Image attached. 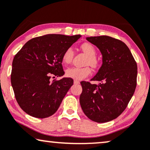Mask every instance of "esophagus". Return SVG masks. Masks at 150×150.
<instances>
[{
  "label": "esophagus",
  "instance_id": "esophagus-1",
  "mask_svg": "<svg viewBox=\"0 0 150 150\" xmlns=\"http://www.w3.org/2000/svg\"><path fill=\"white\" fill-rule=\"evenodd\" d=\"M74 83L76 84V85H78V84H80V81H77V80H74Z\"/></svg>",
  "mask_w": 150,
  "mask_h": 150
}]
</instances>
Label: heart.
Instances as JSON below:
<instances>
[{"mask_svg": "<svg viewBox=\"0 0 150 150\" xmlns=\"http://www.w3.org/2000/svg\"><path fill=\"white\" fill-rule=\"evenodd\" d=\"M81 48L86 54L88 55V58L86 61V64L90 65L93 68H96L98 66V60L96 57V50L93 45L89 43H84L81 45ZM74 57V50L71 47H69L62 56L63 63L65 64H69L72 60ZM91 74V69L89 66L85 67H69L65 71V75L67 77L71 79L81 81L83 80Z\"/></svg>", "mask_w": 150, "mask_h": 150, "instance_id": "obj_1", "label": "heart"}]
</instances>
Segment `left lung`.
<instances>
[{
	"label": "left lung",
	"instance_id": "left-lung-1",
	"mask_svg": "<svg viewBox=\"0 0 150 150\" xmlns=\"http://www.w3.org/2000/svg\"><path fill=\"white\" fill-rule=\"evenodd\" d=\"M100 49L102 65L91 81L81 82L80 104L84 113L98 123L110 122L120 116L132 98L137 87V65L128 47L111 37L87 38Z\"/></svg>",
	"mask_w": 150,
	"mask_h": 150
}]
</instances>
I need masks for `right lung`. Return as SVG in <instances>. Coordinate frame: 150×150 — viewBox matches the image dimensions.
Here are the masks:
<instances>
[{"mask_svg":"<svg viewBox=\"0 0 150 150\" xmlns=\"http://www.w3.org/2000/svg\"><path fill=\"white\" fill-rule=\"evenodd\" d=\"M48 34L28 41L14 57L11 83L16 99L26 113L37 118L55 113L73 85L70 78L54 79L64 75L62 56L67 48L81 38Z\"/></svg>","mask_w":150,"mask_h":150,"instance_id":"right-lung-1","label":"right lung"}]
</instances>
